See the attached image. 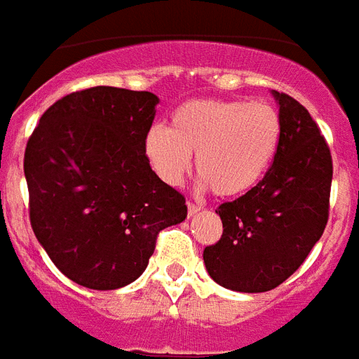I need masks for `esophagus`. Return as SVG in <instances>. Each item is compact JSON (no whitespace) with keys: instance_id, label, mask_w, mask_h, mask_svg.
Instances as JSON below:
<instances>
[{"instance_id":"obj_1","label":"esophagus","mask_w":359,"mask_h":359,"mask_svg":"<svg viewBox=\"0 0 359 359\" xmlns=\"http://www.w3.org/2000/svg\"><path fill=\"white\" fill-rule=\"evenodd\" d=\"M200 209H202V208H198V205H194V203H191V202L187 203V213H189V217H194V215H196L198 211H200Z\"/></svg>"}]
</instances>
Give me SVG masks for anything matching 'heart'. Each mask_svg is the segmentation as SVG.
Here are the masks:
<instances>
[{"label":"heart","instance_id":"1","mask_svg":"<svg viewBox=\"0 0 359 359\" xmlns=\"http://www.w3.org/2000/svg\"><path fill=\"white\" fill-rule=\"evenodd\" d=\"M282 118L266 103L245 100H193L172 113L170 128L151 126L142 150L163 183L177 187L191 170L200 187L217 196L252 193L274 165L282 144Z\"/></svg>","mask_w":359,"mask_h":359}]
</instances>
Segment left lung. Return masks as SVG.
Here are the masks:
<instances>
[{
  "mask_svg": "<svg viewBox=\"0 0 359 359\" xmlns=\"http://www.w3.org/2000/svg\"><path fill=\"white\" fill-rule=\"evenodd\" d=\"M283 135L276 161L252 193L222 203V237L203 250L215 282L239 293H265L308 257L328 222L332 156L297 100L272 90Z\"/></svg>",
  "mask_w": 359,
  "mask_h": 359,
  "instance_id": "left-lung-1",
  "label": "left lung"
}]
</instances>
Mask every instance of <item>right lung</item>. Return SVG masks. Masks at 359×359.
Here are the masks:
<instances>
[{"instance_id": "add662e5", "label": "right lung", "mask_w": 359, "mask_h": 359, "mask_svg": "<svg viewBox=\"0 0 359 359\" xmlns=\"http://www.w3.org/2000/svg\"><path fill=\"white\" fill-rule=\"evenodd\" d=\"M159 98L93 87L51 105L25 148L29 217L55 266L87 289L113 291L148 266L157 233L187 217L185 198L146 161Z\"/></svg>"}]
</instances>
